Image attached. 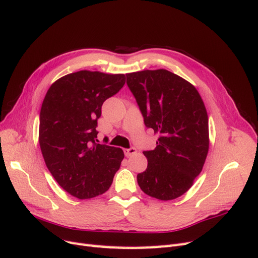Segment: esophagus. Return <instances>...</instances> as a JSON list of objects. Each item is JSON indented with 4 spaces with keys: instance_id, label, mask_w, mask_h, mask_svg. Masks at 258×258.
Masks as SVG:
<instances>
[{
    "instance_id": "1",
    "label": "esophagus",
    "mask_w": 258,
    "mask_h": 258,
    "mask_svg": "<svg viewBox=\"0 0 258 258\" xmlns=\"http://www.w3.org/2000/svg\"><path fill=\"white\" fill-rule=\"evenodd\" d=\"M123 153L127 156V157H129V156L135 155L137 153V150L135 147H130V148H126V150H123Z\"/></svg>"
}]
</instances>
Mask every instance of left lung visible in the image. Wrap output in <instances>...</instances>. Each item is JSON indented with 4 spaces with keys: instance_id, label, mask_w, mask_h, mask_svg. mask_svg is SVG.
<instances>
[{
    "instance_id": "8db88e82",
    "label": "left lung",
    "mask_w": 258,
    "mask_h": 258,
    "mask_svg": "<svg viewBox=\"0 0 258 258\" xmlns=\"http://www.w3.org/2000/svg\"><path fill=\"white\" fill-rule=\"evenodd\" d=\"M127 85L147 128L159 136L143 152L147 168L138 184L159 200L182 196L204 168L209 152V118L204 101L189 82L165 69L128 73Z\"/></svg>"
}]
</instances>
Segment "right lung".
I'll return each mask as SVG.
<instances>
[{"label": "right lung", "instance_id": "1", "mask_svg": "<svg viewBox=\"0 0 258 258\" xmlns=\"http://www.w3.org/2000/svg\"><path fill=\"white\" fill-rule=\"evenodd\" d=\"M124 82V74L83 70L60 77L44 98L38 142L46 167L76 198L104 194L124 157L121 148L99 144L96 129L103 102Z\"/></svg>", "mask_w": 258, "mask_h": 258}]
</instances>
